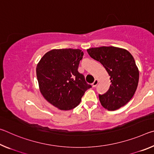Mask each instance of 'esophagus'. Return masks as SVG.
<instances>
[{
	"label": "esophagus",
	"mask_w": 154,
	"mask_h": 154,
	"mask_svg": "<svg viewBox=\"0 0 154 154\" xmlns=\"http://www.w3.org/2000/svg\"><path fill=\"white\" fill-rule=\"evenodd\" d=\"M98 80L96 79L94 80V82L92 83V86H93L94 88L96 87V85H98Z\"/></svg>",
	"instance_id": "34e87169"
}]
</instances>
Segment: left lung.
<instances>
[{
  "label": "left lung",
  "instance_id": "obj_1",
  "mask_svg": "<svg viewBox=\"0 0 154 154\" xmlns=\"http://www.w3.org/2000/svg\"><path fill=\"white\" fill-rule=\"evenodd\" d=\"M91 58L103 64L110 76L107 92L99 100L108 111L117 110L129 102L138 86L139 71L133 56L123 48L103 46L87 49Z\"/></svg>",
  "mask_w": 154,
  "mask_h": 154
}]
</instances>
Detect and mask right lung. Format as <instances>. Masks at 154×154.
<instances>
[{
	"label": "right lung",
	"instance_id": "obj_1",
	"mask_svg": "<svg viewBox=\"0 0 154 154\" xmlns=\"http://www.w3.org/2000/svg\"><path fill=\"white\" fill-rule=\"evenodd\" d=\"M83 52L79 49H52L44 55L36 72L41 94L60 110H71L79 105L91 85L78 72Z\"/></svg>",
	"mask_w": 154,
	"mask_h": 154
}]
</instances>
